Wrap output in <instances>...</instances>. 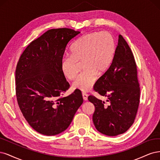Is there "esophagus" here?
Listing matches in <instances>:
<instances>
[{
	"instance_id": "34e87169",
	"label": "esophagus",
	"mask_w": 160,
	"mask_h": 160,
	"mask_svg": "<svg viewBox=\"0 0 160 160\" xmlns=\"http://www.w3.org/2000/svg\"><path fill=\"white\" fill-rule=\"evenodd\" d=\"M82 97H83L84 100L86 101L88 100V94L84 93V92H83V93H82Z\"/></svg>"
}]
</instances>
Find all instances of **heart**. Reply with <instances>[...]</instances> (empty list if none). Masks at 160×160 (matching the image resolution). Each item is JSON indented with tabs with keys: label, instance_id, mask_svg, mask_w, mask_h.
Instances as JSON below:
<instances>
[{
	"label": "heart",
	"instance_id": "heart-1",
	"mask_svg": "<svg viewBox=\"0 0 160 160\" xmlns=\"http://www.w3.org/2000/svg\"><path fill=\"white\" fill-rule=\"evenodd\" d=\"M115 41L109 32H94L86 34L72 45L71 54L62 58L60 68L63 74L69 80L78 75L80 64L84 70L78 76L72 88L88 92L96 80V74H104L114 58Z\"/></svg>",
	"mask_w": 160,
	"mask_h": 160
}]
</instances>
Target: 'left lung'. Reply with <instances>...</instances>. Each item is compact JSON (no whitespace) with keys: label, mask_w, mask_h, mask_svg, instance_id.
I'll return each instance as SVG.
<instances>
[{"label":"left lung","mask_w":160,"mask_h":160,"mask_svg":"<svg viewBox=\"0 0 160 160\" xmlns=\"http://www.w3.org/2000/svg\"><path fill=\"white\" fill-rule=\"evenodd\" d=\"M94 90L108 98L105 104L94 96H88L95 106L92 119L96 130L109 136L126 132L136 117L140 88L134 56L120 34L112 63L96 82Z\"/></svg>","instance_id":"1"}]
</instances>
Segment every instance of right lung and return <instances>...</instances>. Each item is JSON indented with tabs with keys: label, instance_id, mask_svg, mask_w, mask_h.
I'll return each mask as SVG.
<instances>
[{
	"label": "right lung",
	"instance_id": "right-lung-1",
	"mask_svg": "<svg viewBox=\"0 0 160 160\" xmlns=\"http://www.w3.org/2000/svg\"><path fill=\"white\" fill-rule=\"evenodd\" d=\"M80 32L51 29L30 43L20 56L15 72L20 110L35 131L54 136L70 126L83 103L81 92L62 97L70 88L61 70L66 47Z\"/></svg>",
	"mask_w": 160,
	"mask_h": 160
}]
</instances>
